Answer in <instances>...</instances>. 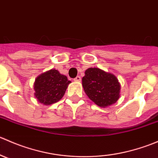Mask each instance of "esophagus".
Here are the masks:
<instances>
[{"label": "esophagus", "mask_w": 158, "mask_h": 158, "mask_svg": "<svg viewBox=\"0 0 158 158\" xmlns=\"http://www.w3.org/2000/svg\"><path fill=\"white\" fill-rule=\"evenodd\" d=\"M74 81H76V82H80V81H81V77H80V76H77L74 79Z\"/></svg>", "instance_id": "34e87169"}]
</instances>
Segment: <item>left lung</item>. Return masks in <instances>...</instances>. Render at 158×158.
<instances>
[{"mask_svg":"<svg viewBox=\"0 0 158 158\" xmlns=\"http://www.w3.org/2000/svg\"><path fill=\"white\" fill-rule=\"evenodd\" d=\"M82 80L87 96L100 107L111 106L119 98L120 83L111 73L98 68H89Z\"/></svg>","mask_w":158,"mask_h":158,"instance_id":"left-lung-1","label":"left lung"}]
</instances>
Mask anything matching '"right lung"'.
Wrapping results in <instances>:
<instances>
[{
    "label": "right lung",
    "mask_w": 158,
    "mask_h": 158,
    "mask_svg": "<svg viewBox=\"0 0 158 158\" xmlns=\"http://www.w3.org/2000/svg\"><path fill=\"white\" fill-rule=\"evenodd\" d=\"M67 77L56 69H50L38 76L34 82L35 96L44 105H51L60 101L70 83Z\"/></svg>",
    "instance_id": "1"
}]
</instances>
